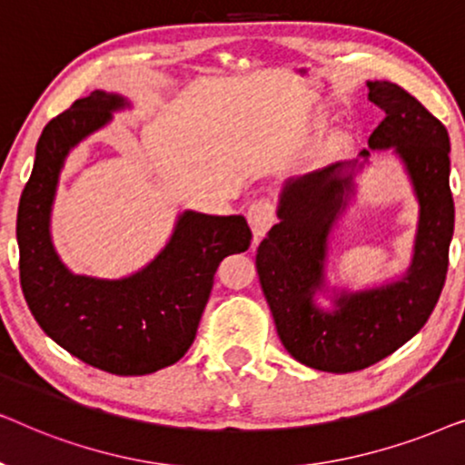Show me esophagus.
Returning a JSON list of instances; mask_svg holds the SVG:
<instances>
[{
	"label": "esophagus",
	"instance_id": "1",
	"mask_svg": "<svg viewBox=\"0 0 465 465\" xmlns=\"http://www.w3.org/2000/svg\"><path fill=\"white\" fill-rule=\"evenodd\" d=\"M247 220H250L253 237L258 241L260 237H264V232L269 231L272 224H275L277 205L271 199L253 201L250 209H247Z\"/></svg>",
	"mask_w": 465,
	"mask_h": 465
}]
</instances>
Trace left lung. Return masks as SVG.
Here are the masks:
<instances>
[{
    "instance_id": "left-lung-1",
    "label": "left lung",
    "mask_w": 465,
    "mask_h": 465,
    "mask_svg": "<svg viewBox=\"0 0 465 465\" xmlns=\"http://www.w3.org/2000/svg\"><path fill=\"white\" fill-rule=\"evenodd\" d=\"M368 99L385 112L368 145L393 148L415 186L419 220L415 258L406 277L377 290L336 296L332 313L317 309L326 239L351 190V173L334 163L285 183L279 224L258 245L256 266L277 334L292 358L323 372H355L411 341L430 320L449 269L455 205L449 186V133L393 82H368ZM371 152L361 150L368 158Z\"/></svg>"
}]
</instances>
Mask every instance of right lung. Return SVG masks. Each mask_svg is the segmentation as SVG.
Returning a JSON list of instances; mask_svg holds the SVG:
<instances>
[{
  "label": "right lung",
  "mask_w": 465,
  "mask_h": 465,
  "mask_svg": "<svg viewBox=\"0 0 465 465\" xmlns=\"http://www.w3.org/2000/svg\"><path fill=\"white\" fill-rule=\"evenodd\" d=\"M118 94L93 91L44 126L35 163L18 203L21 288L50 339L99 371L137 377L183 358L226 256L245 252L252 231L243 215L186 212L167 247L126 279L74 275L50 243L48 222L67 152L124 107Z\"/></svg>",
  "instance_id": "obj_1"
}]
</instances>
